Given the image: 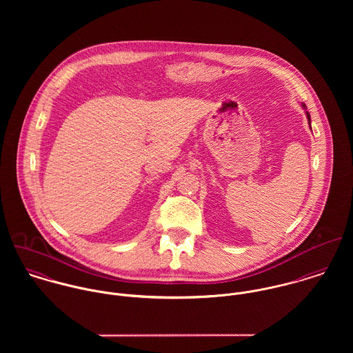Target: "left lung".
I'll return each mask as SVG.
<instances>
[{
    "mask_svg": "<svg viewBox=\"0 0 353 353\" xmlns=\"http://www.w3.org/2000/svg\"><path fill=\"white\" fill-rule=\"evenodd\" d=\"M303 108L305 110V105L302 104ZM305 117H307V121H308V123H310V129H311V118H310V114H308V111H305Z\"/></svg>",
    "mask_w": 353,
    "mask_h": 353,
    "instance_id": "8db88e82",
    "label": "left lung"
}]
</instances>
